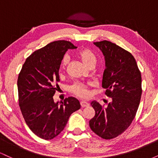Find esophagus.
<instances>
[{"label":"esophagus","instance_id":"1","mask_svg":"<svg viewBox=\"0 0 158 158\" xmlns=\"http://www.w3.org/2000/svg\"><path fill=\"white\" fill-rule=\"evenodd\" d=\"M80 105H81V108H85V107H88V106H89V103L85 102V101H81Z\"/></svg>","mask_w":158,"mask_h":158}]
</instances>
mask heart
Here are the masks:
<instances>
[{
    "label": "heart",
    "instance_id": "1",
    "mask_svg": "<svg viewBox=\"0 0 158 158\" xmlns=\"http://www.w3.org/2000/svg\"><path fill=\"white\" fill-rule=\"evenodd\" d=\"M77 55L82 63L86 67H90V65L96 64L97 62V58H96L95 55L91 50L89 49H81L79 51L77 52ZM69 58L67 56H65L62 59V62H61V65L62 68H64L68 64ZM70 91L72 93L75 94L76 95L79 96L81 97H86L88 96V90H87V86L84 84H80V83H76L70 87Z\"/></svg>",
    "mask_w": 158,
    "mask_h": 158
}]
</instances>
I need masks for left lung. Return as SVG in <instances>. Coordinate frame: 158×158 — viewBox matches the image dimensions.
<instances>
[{
  "instance_id": "8db88e82",
  "label": "left lung",
  "mask_w": 158,
  "mask_h": 158,
  "mask_svg": "<svg viewBox=\"0 0 158 158\" xmlns=\"http://www.w3.org/2000/svg\"><path fill=\"white\" fill-rule=\"evenodd\" d=\"M94 44L104 56L106 68L102 86L111 102L104 108L92 101L95 116L89 125L100 137L112 139L126 131L135 118L142 94V79L135 59L129 52L106 40Z\"/></svg>"
}]
</instances>
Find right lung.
I'll use <instances>...</instances> for the list:
<instances>
[{
  "instance_id": "1",
  "label": "right lung",
  "mask_w": 158,
  "mask_h": 158,
  "mask_svg": "<svg viewBox=\"0 0 158 158\" xmlns=\"http://www.w3.org/2000/svg\"><path fill=\"white\" fill-rule=\"evenodd\" d=\"M76 48L64 40L50 43L29 56L19 73L20 108L27 126L40 138L48 140L59 135L70 115L81 108L75 97L66 98L60 105L52 97L60 81L64 55L68 49Z\"/></svg>"
}]
</instances>
